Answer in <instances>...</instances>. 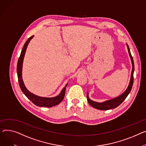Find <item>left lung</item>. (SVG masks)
<instances>
[{
    "label": "left lung",
    "instance_id": "1",
    "mask_svg": "<svg viewBox=\"0 0 146 146\" xmlns=\"http://www.w3.org/2000/svg\"><path fill=\"white\" fill-rule=\"evenodd\" d=\"M127 47L128 52H129V56L130 57L131 63H132V71H131V74L130 80V83L128 86V87L123 94H121L119 96L117 97V98H114V99L109 100L105 101L102 103H98L96 102H94V101L92 100L91 99H90L89 97V93L87 92V102H88L89 104L91 105L92 107H93L94 108L99 109V110H107L113 109L117 108V107H118L125 99V98H127V96L131 92L132 86L133 84V81H134L133 73H134V65L133 57L131 54L130 48H129V47L127 44Z\"/></svg>",
    "mask_w": 146,
    "mask_h": 146
}]
</instances>
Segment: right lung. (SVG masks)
Instances as JSON below:
<instances>
[{
	"mask_svg": "<svg viewBox=\"0 0 146 146\" xmlns=\"http://www.w3.org/2000/svg\"><path fill=\"white\" fill-rule=\"evenodd\" d=\"M33 37V36L29 37L27 39V40L26 42V43H25L21 53V56L19 57L18 62H17V73L19 86H20L22 92L24 93V94L33 104L39 107H47V108H51V107L56 106L58 104H59L63 100L64 95H65L66 87L67 84L65 86V87L62 89V92L59 95L56 97H53V98H43V97L38 96L32 93L31 92H29L26 89V87H25L22 79V66H23V59H24L27 45Z\"/></svg>",
	"mask_w": 146,
	"mask_h": 146,
	"instance_id": "obj_1",
	"label": "right lung"
}]
</instances>
